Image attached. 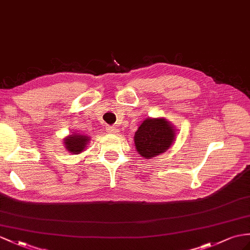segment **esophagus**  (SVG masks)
Wrapping results in <instances>:
<instances>
[{"instance_id": "34e87169", "label": "esophagus", "mask_w": 250, "mask_h": 250, "mask_svg": "<svg viewBox=\"0 0 250 250\" xmlns=\"http://www.w3.org/2000/svg\"><path fill=\"white\" fill-rule=\"evenodd\" d=\"M107 131L110 132V133H115V135H117V133H119V129L115 128V127H108Z\"/></svg>"}]
</instances>
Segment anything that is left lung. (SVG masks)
Wrapping results in <instances>:
<instances>
[{
  "instance_id": "8db88e82",
  "label": "left lung",
  "mask_w": 250,
  "mask_h": 250,
  "mask_svg": "<svg viewBox=\"0 0 250 250\" xmlns=\"http://www.w3.org/2000/svg\"><path fill=\"white\" fill-rule=\"evenodd\" d=\"M137 153L145 159L161 155L176 139V128L164 118H146L133 137Z\"/></svg>"
}]
</instances>
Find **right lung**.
<instances>
[{
	"label": "right lung",
	"instance_id": "right-lung-1",
	"mask_svg": "<svg viewBox=\"0 0 250 250\" xmlns=\"http://www.w3.org/2000/svg\"><path fill=\"white\" fill-rule=\"evenodd\" d=\"M90 137L83 133H76L73 132L70 133L69 136L63 138V144L64 148L71 153L72 155H78L83 153V150H86L87 145H89Z\"/></svg>",
	"mask_w": 250,
	"mask_h": 250
}]
</instances>
